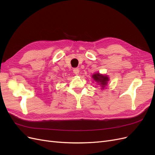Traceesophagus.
Returning <instances> with one entry per match:
<instances>
[{
    "instance_id": "esophagus-1",
    "label": "esophagus",
    "mask_w": 155,
    "mask_h": 155,
    "mask_svg": "<svg viewBox=\"0 0 155 155\" xmlns=\"http://www.w3.org/2000/svg\"><path fill=\"white\" fill-rule=\"evenodd\" d=\"M73 72H74V73L76 74V75H78L79 74V68H74V70H73Z\"/></svg>"
}]
</instances>
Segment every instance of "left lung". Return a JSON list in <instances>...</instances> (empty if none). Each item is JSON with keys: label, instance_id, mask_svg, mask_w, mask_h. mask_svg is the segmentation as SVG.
I'll return each mask as SVG.
<instances>
[{"label": "left lung", "instance_id": "1", "mask_svg": "<svg viewBox=\"0 0 155 155\" xmlns=\"http://www.w3.org/2000/svg\"><path fill=\"white\" fill-rule=\"evenodd\" d=\"M94 80L96 81L101 87V89H104L105 86L107 85V82L109 81V79L107 76L100 74V73H95L92 75Z\"/></svg>", "mask_w": 155, "mask_h": 155}]
</instances>
